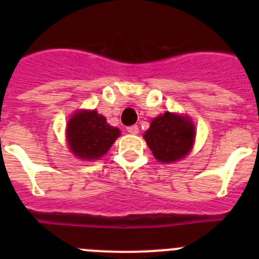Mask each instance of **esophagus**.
<instances>
[{
	"mask_svg": "<svg viewBox=\"0 0 259 259\" xmlns=\"http://www.w3.org/2000/svg\"><path fill=\"white\" fill-rule=\"evenodd\" d=\"M127 132L131 135H137L139 134V127L137 125H130V127H127Z\"/></svg>",
	"mask_w": 259,
	"mask_h": 259,
	"instance_id": "1",
	"label": "esophagus"
}]
</instances>
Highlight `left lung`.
I'll return each mask as SVG.
<instances>
[{
	"instance_id": "8db88e82",
	"label": "left lung",
	"mask_w": 259,
	"mask_h": 259,
	"mask_svg": "<svg viewBox=\"0 0 259 259\" xmlns=\"http://www.w3.org/2000/svg\"><path fill=\"white\" fill-rule=\"evenodd\" d=\"M144 139L157 161L171 163L191 152L196 128L188 116L166 111L153 119Z\"/></svg>"
}]
</instances>
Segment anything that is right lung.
Masks as SVG:
<instances>
[{
    "mask_svg": "<svg viewBox=\"0 0 259 259\" xmlns=\"http://www.w3.org/2000/svg\"><path fill=\"white\" fill-rule=\"evenodd\" d=\"M119 136L118 128L111 127L96 110L76 111L66 128L68 148L74 155L85 161L100 159Z\"/></svg>",
    "mask_w": 259,
    "mask_h": 259,
    "instance_id": "add662e5",
    "label": "right lung"
}]
</instances>
